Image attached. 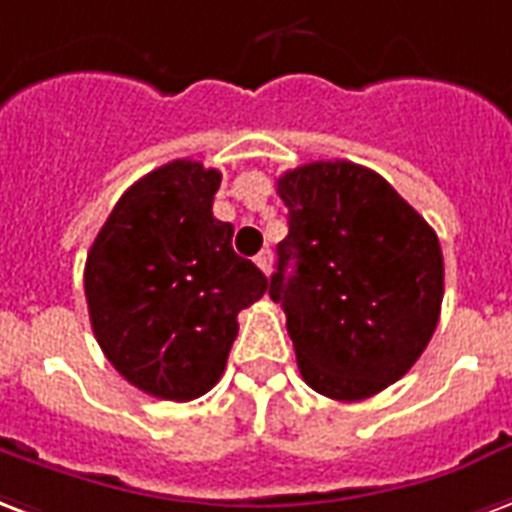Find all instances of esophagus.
Listing matches in <instances>:
<instances>
[{"instance_id":"1","label":"esophagus","mask_w":512,"mask_h":512,"mask_svg":"<svg viewBox=\"0 0 512 512\" xmlns=\"http://www.w3.org/2000/svg\"><path fill=\"white\" fill-rule=\"evenodd\" d=\"M255 263H257V268H260V271L268 276L271 274V266H274V252H271V249H263V252L255 257Z\"/></svg>"}]
</instances>
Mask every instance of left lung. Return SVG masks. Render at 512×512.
Segmentation results:
<instances>
[{
	"instance_id": "1",
	"label": "left lung",
	"mask_w": 512,
	"mask_h": 512,
	"mask_svg": "<svg viewBox=\"0 0 512 512\" xmlns=\"http://www.w3.org/2000/svg\"><path fill=\"white\" fill-rule=\"evenodd\" d=\"M287 238L268 295L282 304L309 388L361 401L410 372L437 328V233L380 173L309 162L276 181Z\"/></svg>"
}]
</instances>
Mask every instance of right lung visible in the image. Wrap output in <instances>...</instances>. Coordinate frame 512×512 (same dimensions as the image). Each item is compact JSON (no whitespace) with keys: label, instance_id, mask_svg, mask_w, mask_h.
<instances>
[{"label":"right lung","instance_id":"right-lung-1","mask_svg":"<svg viewBox=\"0 0 512 512\" xmlns=\"http://www.w3.org/2000/svg\"><path fill=\"white\" fill-rule=\"evenodd\" d=\"M222 173L173 160L135 181L94 238L83 290L113 369L149 396L198 399L225 372L238 312L268 290L214 217Z\"/></svg>","mask_w":512,"mask_h":512}]
</instances>
